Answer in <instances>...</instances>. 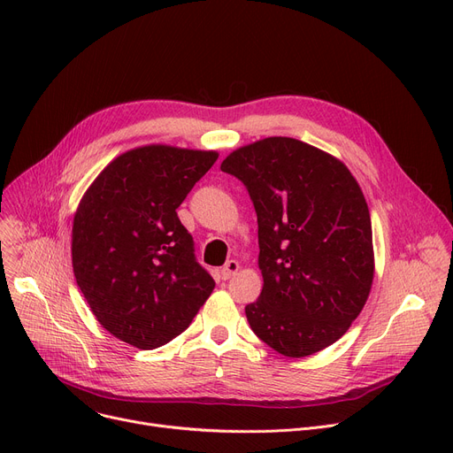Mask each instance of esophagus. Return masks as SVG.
Here are the masks:
<instances>
[{"label":"esophagus","instance_id":"34e87169","mask_svg":"<svg viewBox=\"0 0 453 453\" xmlns=\"http://www.w3.org/2000/svg\"><path fill=\"white\" fill-rule=\"evenodd\" d=\"M239 270H241V265H239V260H227V263L224 265V268H222V279H231L233 275H236L239 273Z\"/></svg>","mask_w":453,"mask_h":453}]
</instances>
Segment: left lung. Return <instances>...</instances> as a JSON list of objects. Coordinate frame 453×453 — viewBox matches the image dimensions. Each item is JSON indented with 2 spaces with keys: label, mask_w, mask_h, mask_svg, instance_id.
Masks as SVG:
<instances>
[{
  "label": "left lung",
  "mask_w": 453,
  "mask_h": 453,
  "mask_svg": "<svg viewBox=\"0 0 453 453\" xmlns=\"http://www.w3.org/2000/svg\"><path fill=\"white\" fill-rule=\"evenodd\" d=\"M239 178L258 224L263 292L246 306L251 330L288 358L338 342L374 279L369 207L347 165L294 137H266L220 165Z\"/></svg>",
  "instance_id": "obj_1"
}]
</instances>
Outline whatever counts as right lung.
<instances>
[{"label":"right lung","instance_id":"obj_1","mask_svg":"<svg viewBox=\"0 0 453 453\" xmlns=\"http://www.w3.org/2000/svg\"><path fill=\"white\" fill-rule=\"evenodd\" d=\"M217 150L145 145L111 159L73 217L71 263L93 316L150 350L190 325L214 288L176 209Z\"/></svg>","mask_w":453,"mask_h":453}]
</instances>
